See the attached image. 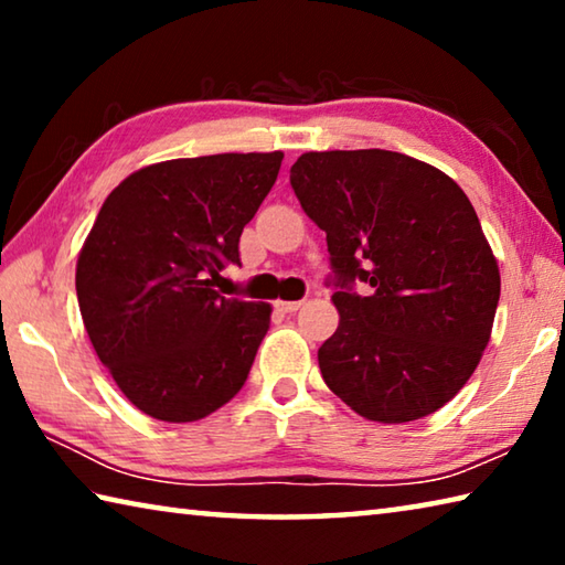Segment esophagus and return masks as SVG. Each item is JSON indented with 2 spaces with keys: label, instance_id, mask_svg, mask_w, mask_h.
I'll return each instance as SVG.
<instances>
[{
  "label": "esophagus",
  "instance_id": "34e87169",
  "mask_svg": "<svg viewBox=\"0 0 565 565\" xmlns=\"http://www.w3.org/2000/svg\"><path fill=\"white\" fill-rule=\"evenodd\" d=\"M301 306H303V301H276V309L284 311V313H294V311H299Z\"/></svg>",
  "mask_w": 565,
  "mask_h": 565
}]
</instances>
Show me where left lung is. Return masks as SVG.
<instances>
[{
    "instance_id": "8db88e82",
    "label": "left lung",
    "mask_w": 565,
    "mask_h": 565,
    "mask_svg": "<svg viewBox=\"0 0 565 565\" xmlns=\"http://www.w3.org/2000/svg\"><path fill=\"white\" fill-rule=\"evenodd\" d=\"M291 189L331 254L341 321L319 349L327 386L379 424L434 414L476 371L501 296L463 189L386 149L309 151ZM359 280L366 295L352 289Z\"/></svg>"
}]
</instances>
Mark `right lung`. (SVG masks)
<instances>
[{
    "label": "right lung",
    "mask_w": 565,
    "mask_h": 565,
    "mask_svg": "<svg viewBox=\"0 0 565 565\" xmlns=\"http://www.w3.org/2000/svg\"><path fill=\"white\" fill-rule=\"evenodd\" d=\"M281 151L169 159L102 204L76 262L84 329L121 394L189 424L242 391L271 306L214 286L281 169Z\"/></svg>",
    "instance_id": "add662e5"
}]
</instances>
